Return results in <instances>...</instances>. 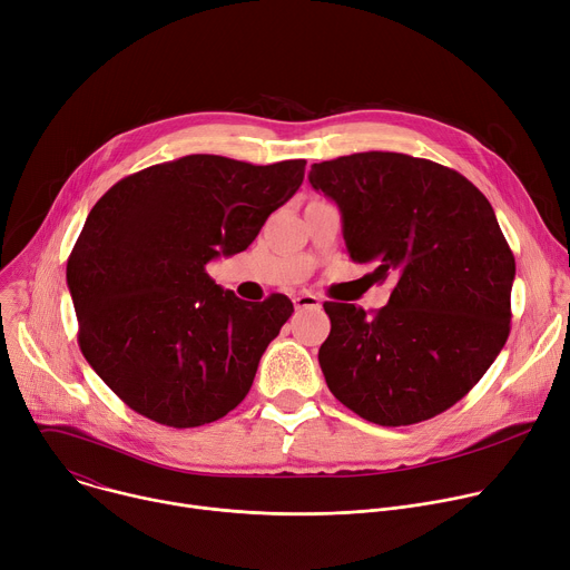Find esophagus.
Masks as SVG:
<instances>
[{
	"instance_id": "34e87169",
	"label": "esophagus",
	"mask_w": 570,
	"mask_h": 570,
	"mask_svg": "<svg viewBox=\"0 0 570 570\" xmlns=\"http://www.w3.org/2000/svg\"><path fill=\"white\" fill-rule=\"evenodd\" d=\"M294 308L296 311H320L322 308V301L311 294V292H303L298 296H294Z\"/></svg>"
}]
</instances>
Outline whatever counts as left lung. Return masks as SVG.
Listing matches in <instances>:
<instances>
[{
  "mask_svg": "<svg viewBox=\"0 0 570 570\" xmlns=\"http://www.w3.org/2000/svg\"><path fill=\"white\" fill-rule=\"evenodd\" d=\"M308 180L340 207L352 259L374 265L376 281L395 278L372 315L324 303L328 390L381 426L448 411L509 337L515 259L491 203L461 173L402 153L313 164Z\"/></svg>",
  "mask_w": 570,
  "mask_h": 570,
  "instance_id": "8db88e82",
  "label": "left lung"
}]
</instances>
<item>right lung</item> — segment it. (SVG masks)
I'll return each mask as SVG.
<instances>
[{
	"label": "right lung",
	"mask_w": 570,
	"mask_h": 570,
	"mask_svg": "<svg viewBox=\"0 0 570 570\" xmlns=\"http://www.w3.org/2000/svg\"><path fill=\"white\" fill-rule=\"evenodd\" d=\"M303 173L305 159L187 155L127 175L94 205L66 278L81 354L129 409L189 429L248 395L294 305L242 301L205 267L248 248Z\"/></svg>",
	"instance_id": "add662e5"
}]
</instances>
